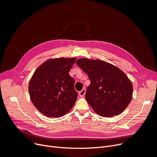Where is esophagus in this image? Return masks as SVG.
Returning <instances> with one entry per match:
<instances>
[{"label":"esophagus","instance_id":"esophagus-1","mask_svg":"<svg viewBox=\"0 0 157 157\" xmlns=\"http://www.w3.org/2000/svg\"><path fill=\"white\" fill-rule=\"evenodd\" d=\"M86 94V89H82V90L79 92V95L80 97H83Z\"/></svg>","mask_w":157,"mask_h":157}]
</instances>
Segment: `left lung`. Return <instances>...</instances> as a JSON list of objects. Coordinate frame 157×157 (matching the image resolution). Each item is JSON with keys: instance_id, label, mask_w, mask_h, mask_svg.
<instances>
[{"instance_id": "1", "label": "left lung", "mask_w": 157, "mask_h": 157, "mask_svg": "<svg viewBox=\"0 0 157 157\" xmlns=\"http://www.w3.org/2000/svg\"><path fill=\"white\" fill-rule=\"evenodd\" d=\"M76 63L91 81L86 99L96 113L110 117L120 114L128 107L132 98L133 86L123 71L98 59L82 58Z\"/></svg>"}]
</instances>
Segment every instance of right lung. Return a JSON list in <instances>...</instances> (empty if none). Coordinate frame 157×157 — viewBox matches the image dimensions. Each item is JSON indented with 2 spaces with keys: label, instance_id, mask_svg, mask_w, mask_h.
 <instances>
[{
  "label": "right lung",
  "instance_id": "right-lung-1",
  "mask_svg": "<svg viewBox=\"0 0 157 157\" xmlns=\"http://www.w3.org/2000/svg\"><path fill=\"white\" fill-rule=\"evenodd\" d=\"M75 61V57L48 59L34 73L29 84L30 98L43 115L59 117L75 103L78 94L69 75Z\"/></svg>",
  "mask_w": 157,
  "mask_h": 157
}]
</instances>
